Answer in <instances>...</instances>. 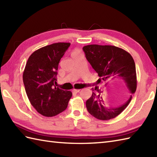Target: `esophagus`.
Listing matches in <instances>:
<instances>
[{
	"label": "esophagus",
	"mask_w": 157,
	"mask_h": 157,
	"mask_svg": "<svg viewBox=\"0 0 157 157\" xmlns=\"http://www.w3.org/2000/svg\"><path fill=\"white\" fill-rule=\"evenodd\" d=\"M79 90H79V89H73L72 90L73 92H74V93H78L79 92Z\"/></svg>",
	"instance_id": "obj_1"
}]
</instances>
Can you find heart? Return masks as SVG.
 Here are the masks:
<instances>
[{
  "label": "heart",
  "mask_w": 157,
  "mask_h": 157,
  "mask_svg": "<svg viewBox=\"0 0 157 157\" xmlns=\"http://www.w3.org/2000/svg\"><path fill=\"white\" fill-rule=\"evenodd\" d=\"M79 52V51H77V50H76V51H73V52Z\"/></svg>",
  "instance_id": "obj_1"
}]
</instances>
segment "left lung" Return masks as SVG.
<instances>
[{
    "mask_svg": "<svg viewBox=\"0 0 157 157\" xmlns=\"http://www.w3.org/2000/svg\"><path fill=\"white\" fill-rule=\"evenodd\" d=\"M86 57L92 68L98 73L101 82L118 78L125 82L131 94H134L137 88L136 65L134 60L128 52L121 48L111 45L90 44L83 47ZM92 94L86 102V108L95 118L107 121L116 117L124 111L132 100L129 99L123 105L115 108H107L101 96V91L98 86L92 88Z\"/></svg>",
    "mask_w": 157,
    "mask_h": 157,
    "instance_id": "left-lung-1",
    "label": "left lung"
}]
</instances>
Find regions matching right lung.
Instances as JSON below:
<instances>
[{
    "label": "right lung",
    "mask_w": 157,
    "mask_h": 157,
    "mask_svg": "<svg viewBox=\"0 0 157 157\" xmlns=\"http://www.w3.org/2000/svg\"><path fill=\"white\" fill-rule=\"evenodd\" d=\"M58 42L44 46L29 56L23 73V81L31 105L40 114L53 117L64 111L72 96L70 91L56 88L60 60L70 46Z\"/></svg>",
    "instance_id": "add662e5"
}]
</instances>
